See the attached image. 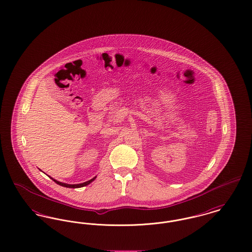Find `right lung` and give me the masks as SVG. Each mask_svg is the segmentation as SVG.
Returning a JSON list of instances; mask_svg holds the SVG:
<instances>
[{
  "label": "right lung",
  "instance_id": "1",
  "mask_svg": "<svg viewBox=\"0 0 252 252\" xmlns=\"http://www.w3.org/2000/svg\"><path fill=\"white\" fill-rule=\"evenodd\" d=\"M50 179H52L57 184H59L60 186H63V187H67V188H80V187H84V186L89 185L90 183H92L94 180H95L96 177H94V178L92 179V180H88V181L83 182V183H79V184H67V183L60 182V181H58V180H54L53 178H50Z\"/></svg>",
  "mask_w": 252,
  "mask_h": 252
}]
</instances>
